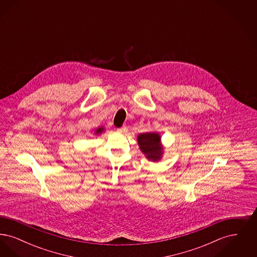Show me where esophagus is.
<instances>
[{
	"label": "esophagus",
	"instance_id": "1",
	"mask_svg": "<svg viewBox=\"0 0 257 257\" xmlns=\"http://www.w3.org/2000/svg\"><path fill=\"white\" fill-rule=\"evenodd\" d=\"M116 131H117V133H119V134H126V133L128 132V129H127L126 126H122V127L118 128Z\"/></svg>",
	"mask_w": 257,
	"mask_h": 257
}]
</instances>
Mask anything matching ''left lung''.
<instances>
[{
  "label": "left lung",
  "mask_w": 257,
  "mask_h": 257,
  "mask_svg": "<svg viewBox=\"0 0 257 257\" xmlns=\"http://www.w3.org/2000/svg\"><path fill=\"white\" fill-rule=\"evenodd\" d=\"M158 133H144L138 136V144L142 152L151 161H159L163 155V147L160 144Z\"/></svg>",
  "instance_id": "obj_1"
}]
</instances>
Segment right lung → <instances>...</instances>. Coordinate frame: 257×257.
I'll return each mask as SVG.
<instances>
[{
  "instance_id": "1",
  "label": "right lung",
  "mask_w": 257,
  "mask_h": 257,
  "mask_svg": "<svg viewBox=\"0 0 257 257\" xmlns=\"http://www.w3.org/2000/svg\"><path fill=\"white\" fill-rule=\"evenodd\" d=\"M103 130H104V129H103V128H101V127H100V128H98L97 130H96V132H95V133H96V134H100V133H102V132H103Z\"/></svg>"
}]
</instances>
